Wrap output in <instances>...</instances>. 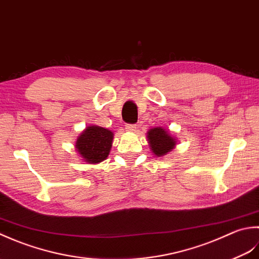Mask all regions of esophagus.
I'll list each match as a JSON object with an SVG mask.
<instances>
[{"mask_svg": "<svg viewBox=\"0 0 259 259\" xmlns=\"http://www.w3.org/2000/svg\"><path fill=\"white\" fill-rule=\"evenodd\" d=\"M125 128H126V131H128V132H135L136 125H134V124H127V125H125Z\"/></svg>", "mask_w": 259, "mask_h": 259, "instance_id": "obj_1", "label": "esophagus"}]
</instances>
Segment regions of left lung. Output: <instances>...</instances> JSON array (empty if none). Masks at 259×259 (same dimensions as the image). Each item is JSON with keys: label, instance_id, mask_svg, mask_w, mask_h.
Segmentation results:
<instances>
[{"label": "left lung", "instance_id": "obj_1", "mask_svg": "<svg viewBox=\"0 0 259 259\" xmlns=\"http://www.w3.org/2000/svg\"><path fill=\"white\" fill-rule=\"evenodd\" d=\"M147 141L151 151L157 157L166 155L177 145V139L173 137L170 132L163 127H153L147 132Z\"/></svg>", "mask_w": 259, "mask_h": 259}]
</instances>
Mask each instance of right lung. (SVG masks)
<instances>
[{
  "instance_id": "add662e5",
  "label": "right lung",
  "mask_w": 259,
  "mask_h": 259,
  "mask_svg": "<svg viewBox=\"0 0 259 259\" xmlns=\"http://www.w3.org/2000/svg\"><path fill=\"white\" fill-rule=\"evenodd\" d=\"M113 139L112 131L92 125L78 136L75 146L83 162L96 164L107 159L112 149Z\"/></svg>"
}]
</instances>
